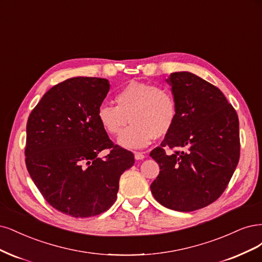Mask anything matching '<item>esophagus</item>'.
<instances>
[{
	"label": "esophagus",
	"instance_id": "1",
	"mask_svg": "<svg viewBox=\"0 0 262 262\" xmlns=\"http://www.w3.org/2000/svg\"><path fill=\"white\" fill-rule=\"evenodd\" d=\"M145 157H146V155L143 152H135V159L136 160H142V159H145Z\"/></svg>",
	"mask_w": 262,
	"mask_h": 262
}]
</instances>
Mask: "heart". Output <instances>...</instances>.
<instances>
[{
	"instance_id": "1",
	"label": "heart",
	"mask_w": 262,
	"mask_h": 262,
	"mask_svg": "<svg viewBox=\"0 0 262 262\" xmlns=\"http://www.w3.org/2000/svg\"><path fill=\"white\" fill-rule=\"evenodd\" d=\"M115 102L116 105L101 104L97 117L110 136L119 135L128 121L132 122L119 137V143L126 149H140L155 137L166 136L177 120L174 96L152 83H127L115 95Z\"/></svg>"
}]
</instances>
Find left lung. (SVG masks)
Masks as SVG:
<instances>
[{"instance_id": "8db88e82", "label": "left lung", "mask_w": 262, "mask_h": 262, "mask_svg": "<svg viewBox=\"0 0 262 262\" xmlns=\"http://www.w3.org/2000/svg\"><path fill=\"white\" fill-rule=\"evenodd\" d=\"M166 81L177 120L150 152L160 166L150 189L162 206L190 212L212 204L229 185L239 160L238 116L220 89L195 74L172 73ZM167 147L174 154L166 155Z\"/></svg>"}]
</instances>
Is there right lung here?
I'll use <instances>...</instances> for the list:
<instances>
[{
	"label": "right lung",
	"mask_w": 262,
	"mask_h": 262,
	"mask_svg": "<svg viewBox=\"0 0 262 262\" xmlns=\"http://www.w3.org/2000/svg\"><path fill=\"white\" fill-rule=\"evenodd\" d=\"M108 90L104 78L66 79L47 91L28 117L29 175L50 205L74 217L111 207L121 175L135 163L133 152L114 145L98 121ZM103 149L108 155L101 158Z\"/></svg>",
	"instance_id": "obj_1"
}]
</instances>
